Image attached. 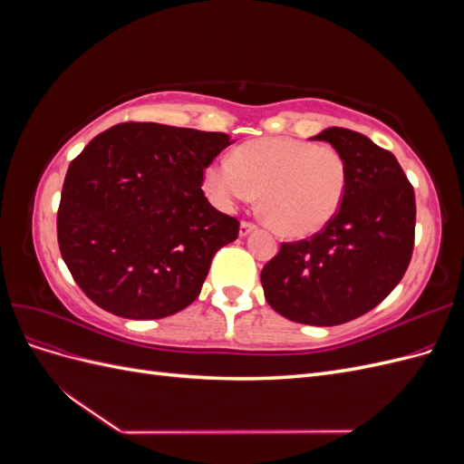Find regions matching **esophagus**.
<instances>
[{
    "instance_id": "obj_1",
    "label": "esophagus",
    "mask_w": 464,
    "mask_h": 464,
    "mask_svg": "<svg viewBox=\"0 0 464 464\" xmlns=\"http://www.w3.org/2000/svg\"><path fill=\"white\" fill-rule=\"evenodd\" d=\"M257 227L254 222H249V220H242V224H240V236H247L249 232H254Z\"/></svg>"
}]
</instances>
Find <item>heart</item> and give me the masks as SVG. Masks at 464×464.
Masks as SVG:
<instances>
[{"mask_svg":"<svg viewBox=\"0 0 464 464\" xmlns=\"http://www.w3.org/2000/svg\"><path fill=\"white\" fill-rule=\"evenodd\" d=\"M348 186V164L333 147L304 139H256L237 147L230 160L205 172V191L230 210L261 193V215L283 237H310L329 227L341 210Z\"/></svg>","mask_w":464,"mask_h":464,"instance_id":"heart-1","label":"heart"}]
</instances>
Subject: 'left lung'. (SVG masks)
I'll return each mask as SVG.
<instances>
[{"mask_svg": "<svg viewBox=\"0 0 464 464\" xmlns=\"http://www.w3.org/2000/svg\"><path fill=\"white\" fill-rule=\"evenodd\" d=\"M312 139L346 159L344 201L310 240L280 246L261 285L276 314L331 327L368 314L401 283L414 249L416 199L395 154L366 135L329 128Z\"/></svg>", "mask_w": 464, "mask_h": 464, "instance_id": "obj_1", "label": "left lung"}]
</instances>
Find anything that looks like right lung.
I'll list each match as a JSON object with an SVG mask.
<instances>
[{
  "label": "right lung",
  "mask_w": 464,
  "mask_h": 464,
  "mask_svg": "<svg viewBox=\"0 0 464 464\" xmlns=\"http://www.w3.org/2000/svg\"><path fill=\"white\" fill-rule=\"evenodd\" d=\"M230 143L227 133L125 121L69 164L58 244L98 307L160 319L199 296L215 254L240 232L201 189L205 168Z\"/></svg>",
  "instance_id": "obj_1"
}]
</instances>
